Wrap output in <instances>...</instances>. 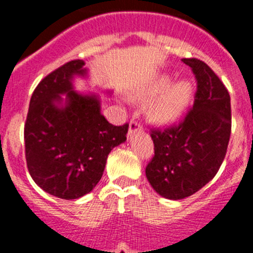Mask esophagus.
<instances>
[{
	"instance_id": "esophagus-1",
	"label": "esophagus",
	"mask_w": 253,
	"mask_h": 253,
	"mask_svg": "<svg viewBox=\"0 0 253 253\" xmlns=\"http://www.w3.org/2000/svg\"><path fill=\"white\" fill-rule=\"evenodd\" d=\"M140 129H142V126H140V124L137 122V120H130V123H129L128 137H131L135 131L140 130Z\"/></svg>"
}]
</instances>
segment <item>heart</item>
Wrapping results in <instances>:
<instances>
[{
	"label": "heart",
	"mask_w": 253,
	"mask_h": 253,
	"mask_svg": "<svg viewBox=\"0 0 253 253\" xmlns=\"http://www.w3.org/2000/svg\"><path fill=\"white\" fill-rule=\"evenodd\" d=\"M169 84H171V78L169 76H163L156 80L146 90L137 93L135 97L138 100L153 99L156 96L165 92L169 86ZM191 92H193V87L189 81H180L171 86L152 109L153 119L161 124H167L177 119L189 104L191 99Z\"/></svg>",
	"instance_id": "1"
}]
</instances>
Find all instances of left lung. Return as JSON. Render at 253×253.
<instances>
[{
  "label": "left lung",
  "instance_id": "obj_1",
  "mask_svg": "<svg viewBox=\"0 0 253 253\" xmlns=\"http://www.w3.org/2000/svg\"><path fill=\"white\" fill-rule=\"evenodd\" d=\"M198 82L193 109L176 126L152 129L154 156L146 176L156 193L169 200L193 195L216 175L231 137V97L207 63L185 58Z\"/></svg>",
  "mask_w": 253,
  "mask_h": 253
}]
</instances>
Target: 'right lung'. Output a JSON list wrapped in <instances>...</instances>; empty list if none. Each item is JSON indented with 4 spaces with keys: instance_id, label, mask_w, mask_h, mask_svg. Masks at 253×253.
<instances>
[{
    "instance_id": "right-lung-1",
    "label": "right lung",
    "mask_w": 253,
    "mask_h": 253,
    "mask_svg": "<svg viewBox=\"0 0 253 253\" xmlns=\"http://www.w3.org/2000/svg\"><path fill=\"white\" fill-rule=\"evenodd\" d=\"M87 73L84 60L76 59L43 78L24 129L30 176L45 193L66 200L92 191L109 153L128 133L129 124L115 126L105 119L99 96L75 91L73 78Z\"/></svg>"
}]
</instances>
